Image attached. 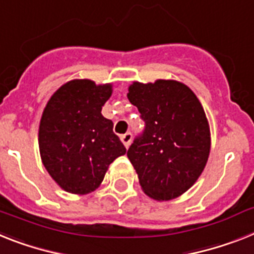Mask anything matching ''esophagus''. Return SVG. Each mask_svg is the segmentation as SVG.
Returning <instances> with one entry per match:
<instances>
[{
  "label": "esophagus",
  "mask_w": 254,
  "mask_h": 254,
  "mask_svg": "<svg viewBox=\"0 0 254 254\" xmlns=\"http://www.w3.org/2000/svg\"><path fill=\"white\" fill-rule=\"evenodd\" d=\"M131 138H133L131 133H125V134H123V135H121V142H123L124 146L127 147V148L129 147V144H130Z\"/></svg>",
  "instance_id": "34e87169"
}]
</instances>
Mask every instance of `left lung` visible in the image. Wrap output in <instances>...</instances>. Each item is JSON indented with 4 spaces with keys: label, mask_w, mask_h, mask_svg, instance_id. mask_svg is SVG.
Wrapping results in <instances>:
<instances>
[{
    "label": "left lung",
    "mask_w": 254,
    "mask_h": 254,
    "mask_svg": "<svg viewBox=\"0 0 254 254\" xmlns=\"http://www.w3.org/2000/svg\"><path fill=\"white\" fill-rule=\"evenodd\" d=\"M127 99L146 125L127 153L140 187L157 201L176 199L197 181L209 157L203 106L189 86L174 80L135 81Z\"/></svg>",
    "instance_id": "1"
}]
</instances>
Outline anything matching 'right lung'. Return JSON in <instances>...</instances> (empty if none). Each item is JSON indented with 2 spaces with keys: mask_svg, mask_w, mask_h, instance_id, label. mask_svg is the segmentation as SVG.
I'll return each mask as SVG.
<instances>
[{
  "mask_svg": "<svg viewBox=\"0 0 254 254\" xmlns=\"http://www.w3.org/2000/svg\"><path fill=\"white\" fill-rule=\"evenodd\" d=\"M112 85L72 80L49 99L38 129L44 167L62 189L85 195L99 187L110 164L127 148L114 133L102 107Z\"/></svg>",
  "mask_w": 254,
  "mask_h": 254,
  "instance_id": "add662e5",
  "label": "right lung"
}]
</instances>
